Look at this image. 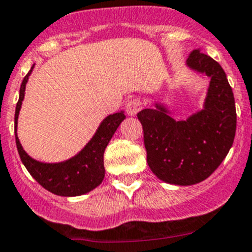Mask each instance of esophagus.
<instances>
[{
    "instance_id": "1",
    "label": "esophagus",
    "mask_w": 252,
    "mask_h": 252,
    "mask_svg": "<svg viewBox=\"0 0 252 252\" xmlns=\"http://www.w3.org/2000/svg\"><path fill=\"white\" fill-rule=\"evenodd\" d=\"M140 110H141V102L139 99L133 98L126 103V112L128 116H135Z\"/></svg>"
}]
</instances>
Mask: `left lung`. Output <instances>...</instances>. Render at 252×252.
<instances>
[{"label":"left lung","mask_w":252,"mask_h":252,"mask_svg":"<svg viewBox=\"0 0 252 252\" xmlns=\"http://www.w3.org/2000/svg\"><path fill=\"white\" fill-rule=\"evenodd\" d=\"M187 66L211 78L201 110L178 121L168 103L155 101L154 108L137 113L149 168L162 182L184 187L212 174L230 151L236 132L235 98L222 66L199 50L189 55Z\"/></svg>","instance_id":"left-lung-1"}]
</instances>
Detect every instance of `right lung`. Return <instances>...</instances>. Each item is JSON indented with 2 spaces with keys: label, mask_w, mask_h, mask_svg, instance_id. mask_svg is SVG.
<instances>
[{
  "label": "right lung",
  "mask_w": 252,
  "mask_h": 252,
  "mask_svg": "<svg viewBox=\"0 0 252 252\" xmlns=\"http://www.w3.org/2000/svg\"><path fill=\"white\" fill-rule=\"evenodd\" d=\"M34 66L35 64L31 66L30 72L22 81L20 87L19 102L15 111V136H16L17 151L22 164L40 186L54 194L62 197H77L90 193L91 190L97 188L103 180L104 150L120 124L126 119L125 111L108 115L106 119L102 120L92 139L74 157L59 162L39 161L31 158L24 150L17 137V120H19L22 101L25 98L26 84Z\"/></svg>",
  "instance_id": "add662e5"
}]
</instances>
